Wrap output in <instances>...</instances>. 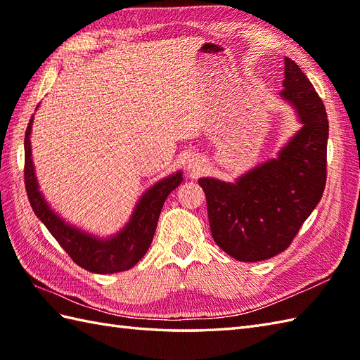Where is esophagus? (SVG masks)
Segmentation results:
<instances>
[{"label": "esophagus", "instance_id": "esophagus-1", "mask_svg": "<svg viewBox=\"0 0 360 360\" xmlns=\"http://www.w3.org/2000/svg\"><path fill=\"white\" fill-rule=\"evenodd\" d=\"M195 167H196V165H195V164H193V168H195Z\"/></svg>", "mask_w": 360, "mask_h": 360}]
</instances>
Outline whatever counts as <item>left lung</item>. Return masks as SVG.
I'll use <instances>...</instances> for the list:
<instances>
[{
    "label": "left lung",
    "mask_w": 360,
    "mask_h": 360,
    "mask_svg": "<svg viewBox=\"0 0 360 360\" xmlns=\"http://www.w3.org/2000/svg\"><path fill=\"white\" fill-rule=\"evenodd\" d=\"M281 97L294 105L302 129L277 159L235 184L202 178L212 236L240 262H262L290 246L326 184L328 116L323 101L298 65L285 57Z\"/></svg>",
    "instance_id": "left-lung-1"
}]
</instances>
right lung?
I'll list each match as a JSON object with an SVG mask.
<instances>
[{
    "mask_svg": "<svg viewBox=\"0 0 360 360\" xmlns=\"http://www.w3.org/2000/svg\"><path fill=\"white\" fill-rule=\"evenodd\" d=\"M32 119L34 117H30L29 120L25 136V186L35 215L48 227V231L65 249L66 254L71 257L72 262L83 269L96 274L128 271L148 250L153 236H155L160 209H162L167 196L184 181L181 172L158 182L141 198L131 219L124 231L114 238L105 241L97 240L94 236L77 231L75 227L65 224V221L60 219L48 207L41 193L38 192L32 158H30L32 151H30L29 136L30 128H32Z\"/></svg>",
    "mask_w": 360,
    "mask_h": 360,
    "instance_id": "obj_1",
    "label": "right lung"
}]
</instances>
